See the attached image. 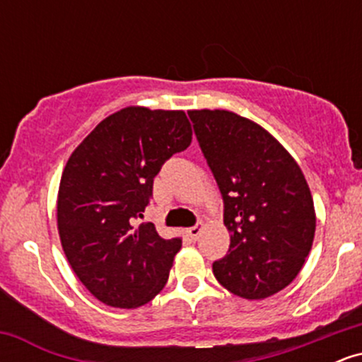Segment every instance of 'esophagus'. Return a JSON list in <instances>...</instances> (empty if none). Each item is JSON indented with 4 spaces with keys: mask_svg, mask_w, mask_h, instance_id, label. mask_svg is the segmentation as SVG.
Listing matches in <instances>:
<instances>
[{
    "mask_svg": "<svg viewBox=\"0 0 362 362\" xmlns=\"http://www.w3.org/2000/svg\"><path fill=\"white\" fill-rule=\"evenodd\" d=\"M201 231H202L201 224H195V226H190L189 230H187V235H189L192 240H197L199 235H201Z\"/></svg>",
    "mask_w": 362,
    "mask_h": 362,
    "instance_id": "obj_1",
    "label": "esophagus"
}]
</instances>
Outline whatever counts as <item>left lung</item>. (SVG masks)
Here are the masks:
<instances>
[{
	"instance_id": "left-lung-1",
	"label": "left lung",
	"mask_w": 362,
	"mask_h": 362,
	"mask_svg": "<svg viewBox=\"0 0 362 362\" xmlns=\"http://www.w3.org/2000/svg\"><path fill=\"white\" fill-rule=\"evenodd\" d=\"M224 202L230 250L213 264L223 288L264 300L293 282L315 238L313 197L300 165L271 132L230 110H189Z\"/></svg>"
}]
</instances>
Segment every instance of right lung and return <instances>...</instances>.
<instances>
[{
	"label": "right lung",
	"mask_w": 362,
	"mask_h": 362,
	"mask_svg": "<svg viewBox=\"0 0 362 362\" xmlns=\"http://www.w3.org/2000/svg\"><path fill=\"white\" fill-rule=\"evenodd\" d=\"M192 141L184 110L126 107L81 141L62 172L57 230L69 265L97 300L138 308L165 288L182 240L141 223L161 165Z\"/></svg>",
	"instance_id": "1"
}]
</instances>
